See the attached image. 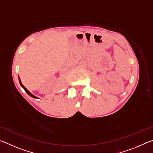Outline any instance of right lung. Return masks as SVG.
<instances>
[{"label":"right lung","mask_w":153,"mask_h":153,"mask_svg":"<svg viewBox=\"0 0 153 153\" xmlns=\"http://www.w3.org/2000/svg\"><path fill=\"white\" fill-rule=\"evenodd\" d=\"M19 83H20L21 86H22V87L23 88H24V89L25 90V91L27 93V94H28V95H30V97H33V98H37L36 97H35L34 95H33V94H32V93H31V92H30L29 91H28V90L26 89V88H25V87L24 86V85L22 84V82H21V80H20V78H19Z\"/></svg>","instance_id":"1"}]
</instances>
